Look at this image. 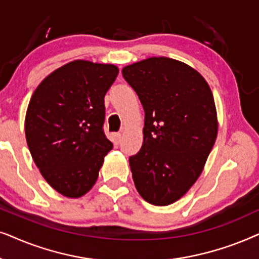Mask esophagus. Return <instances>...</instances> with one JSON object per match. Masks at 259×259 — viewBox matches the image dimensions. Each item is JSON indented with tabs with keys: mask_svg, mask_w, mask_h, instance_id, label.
<instances>
[{
	"mask_svg": "<svg viewBox=\"0 0 259 259\" xmlns=\"http://www.w3.org/2000/svg\"><path fill=\"white\" fill-rule=\"evenodd\" d=\"M120 134L119 133H115V134H112L111 135V140H112V142H113V144H115V146H117V144H118L119 142H120Z\"/></svg>",
	"mask_w": 259,
	"mask_h": 259,
	"instance_id": "obj_1",
	"label": "esophagus"
}]
</instances>
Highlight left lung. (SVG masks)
Segmentation results:
<instances>
[{"label":"left lung","instance_id":"8db88e82","mask_svg":"<svg viewBox=\"0 0 259 259\" xmlns=\"http://www.w3.org/2000/svg\"><path fill=\"white\" fill-rule=\"evenodd\" d=\"M144 110L143 144L129 157L141 196L173 204L201 174L218 123L212 91L202 75L169 58H149L122 70Z\"/></svg>","mask_w":259,"mask_h":259}]
</instances>
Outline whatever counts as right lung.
Masks as SVG:
<instances>
[{
	"label": "right lung",
	"mask_w": 259,
	"mask_h": 259,
	"mask_svg": "<svg viewBox=\"0 0 259 259\" xmlns=\"http://www.w3.org/2000/svg\"><path fill=\"white\" fill-rule=\"evenodd\" d=\"M115 65L75 60L44 79L30 98L25 132L36 167L55 191L79 198L97 181L112 143L104 134V97Z\"/></svg>",
	"instance_id": "add662e5"
}]
</instances>
